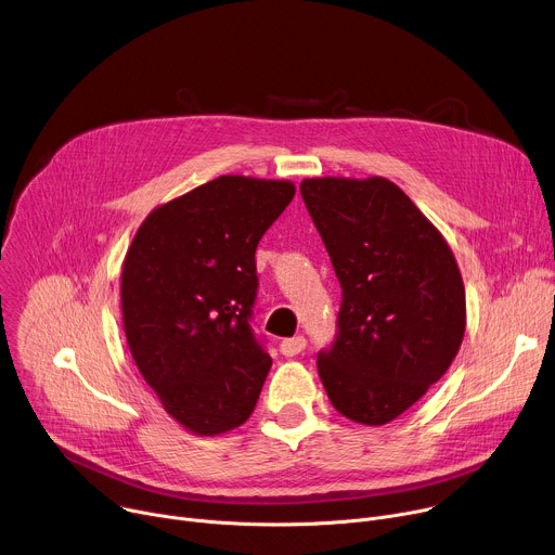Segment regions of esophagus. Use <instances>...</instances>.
I'll return each mask as SVG.
<instances>
[{"label": "esophagus", "mask_w": 555, "mask_h": 555, "mask_svg": "<svg viewBox=\"0 0 555 555\" xmlns=\"http://www.w3.org/2000/svg\"><path fill=\"white\" fill-rule=\"evenodd\" d=\"M305 345H307V340H305V336H294V338H285L283 343H281V353L285 356V358H294V356H298L302 349H305Z\"/></svg>", "instance_id": "34e87169"}]
</instances>
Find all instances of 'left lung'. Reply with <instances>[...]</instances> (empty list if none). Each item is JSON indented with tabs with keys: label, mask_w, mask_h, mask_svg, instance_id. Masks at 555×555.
Returning <instances> with one entry per match:
<instances>
[{
	"label": "left lung",
	"mask_w": 555,
	"mask_h": 555,
	"mask_svg": "<svg viewBox=\"0 0 555 555\" xmlns=\"http://www.w3.org/2000/svg\"><path fill=\"white\" fill-rule=\"evenodd\" d=\"M302 202L343 287L338 336L319 353L334 409L382 426L452 364L465 334V287L443 234L386 178H311Z\"/></svg>",
	"instance_id": "left-lung-1"
}]
</instances>
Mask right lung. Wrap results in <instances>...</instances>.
<instances>
[{"label":"right lung","instance_id":"right-lung-1","mask_svg":"<svg viewBox=\"0 0 555 555\" xmlns=\"http://www.w3.org/2000/svg\"><path fill=\"white\" fill-rule=\"evenodd\" d=\"M287 180L219 176L140 223L120 279L131 358L163 409L212 437L255 411L272 366L250 327L255 253L292 202Z\"/></svg>","mask_w":555,"mask_h":555}]
</instances>
